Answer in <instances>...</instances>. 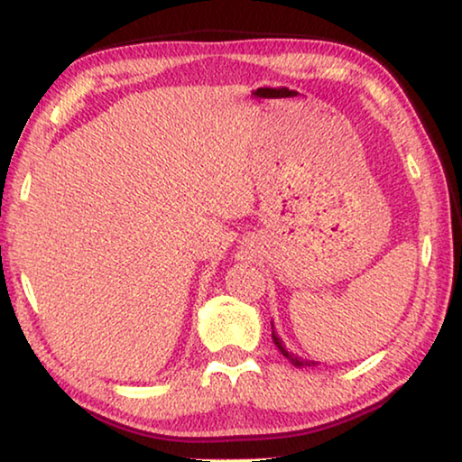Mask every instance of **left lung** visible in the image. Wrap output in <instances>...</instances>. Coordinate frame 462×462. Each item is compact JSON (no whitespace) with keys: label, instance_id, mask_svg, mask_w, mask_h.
<instances>
[{"label":"left lung","instance_id":"left-lung-1","mask_svg":"<svg viewBox=\"0 0 462 462\" xmlns=\"http://www.w3.org/2000/svg\"><path fill=\"white\" fill-rule=\"evenodd\" d=\"M273 340H274V345L279 346V351L282 353V357H287L291 364L293 365H297V367H311V365H318L316 361H308V359H301V357H295L293 353H289L287 349H285V345H282V340L274 335V330H273Z\"/></svg>","mask_w":462,"mask_h":462}]
</instances>
